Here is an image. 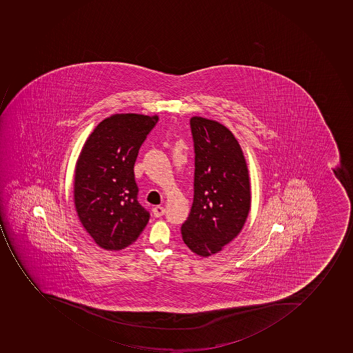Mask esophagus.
<instances>
[{
  "label": "esophagus",
  "mask_w": 353,
  "mask_h": 353,
  "mask_svg": "<svg viewBox=\"0 0 353 353\" xmlns=\"http://www.w3.org/2000/svg\"><path fill=\"white\" fill-rule=\"evenodd\" d=\"M152 211H153L155 218H160V216H163L165 209L163 207H161V205H157V207L153 208Z\"/></svg>",
  "instance_id": "34e87169"
}]
</instances>
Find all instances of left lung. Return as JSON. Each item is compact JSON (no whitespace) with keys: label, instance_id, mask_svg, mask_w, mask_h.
<instances>
[{"label":"left lung","instance_id":"1","mask_svg":"<svg viewBox=\"0 0 353 353\" xmlns=\"http://www.w3.org/2000/svg\"><path fill=\"white\" fill-rule=\"evenodd\" d=\"M194 148V194L181 227L184 243L202 257L237 237L250 209L248 169L239 143L220 123L190 119Z\"/></svg>","mask_w":353,"mask_h":353}]
</instances>
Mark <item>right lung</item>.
Listing matches in <instances>:
<instances>
[{
	"mask_svg": "<svg viewBox=\"0 0 353 353\" xmlns=\"http://www.w3.org/2000/svg\"><path fill=\"white\" fill-rule=\"evenodd\" d=\"M157 116L115 114L97 125L74 175L78 216L101 248L121 250L139 238L150 212L137 201L134 164Z\"/></svg>",
	"mask_w": 353,
	"mask_h": 353,
	"instance_id": "obj_1",
	"label": "right lung"
}]
</instances>
